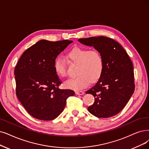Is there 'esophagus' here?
<instances>
[{
	"label": "esophagus",
	"mask_w": 149,
	"mask_h": 149,
	"mask_svg": "<svg viewBox=\"0 0 149 149\" xmlns=\"http://www.w3.org/2000/svg\"><path fill=\"white\" fill-rule=\"evenodd\" d=\"M75 93H76V95H84V92H82V91H76V92H75Z\"/></svg>",
	"instance_id": "1"
}]
</instances>
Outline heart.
<instances>
[{
  "label": "heart",
  "mask_w": 149,
  "mask_h": 149,
  "mask_svg": "<svg viewBox=\"0 0 149 149\" xmlns=\"http://www.w3.org/2000/svg\"><path fill=\"white\" fill-rule=\"evenodd\" d=\"M67 57L71 63L77 65V76L64 82L65 88L74 91L82 90L87 87L91 81L96 82L102 76L103 59L98 51L75 47L67 52ZM54 69L58 76L62 78L66 76V64L61 58L56 61Z\"/></svg>",
  "instance_id": "heart-1"
}]
</instances>
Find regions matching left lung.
Wrapping results in <instances>:
<instances>
[{"instance_id":"left-lung-1","label":"left lung","mask_w":149,"mask_h":149,"mask_svg":"<svg viewBox=\"0 0 149 149\" xmlns=\"http://www.w3.org/2000/svg\"><path fill=\"white\" fill-rule=\"evenodd\" d=\"M81 44L93 47L103 59V70L98 82L86 93L92 94L94 103L88 112L100 118L114 116L123 109L134 91L132 61L123 47L106 37L80 38Z\"/></svg>"}]
</instances>
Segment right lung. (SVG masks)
I'll list each match as a JSON object with an SVG mask.
<instances>
[{
	"mask_svg": "<svg viewBox=\"0 0 149 149\" xmlns=\"http://www.w3.org/2000/svg\"><path fill=\"white\" fill-rule=\"evenodd\" d=\"M71 40L50 41L41 40L23 53L15 70L17 97L32 117L41 120H54L73 96L70 89H60L54 69L57 56Z\"/></svg>",
	"mask_w": 149,
	"mask_h": 149,
	"instance_id": "right-lung-1",
	"label": "right lung"
}]
</instances>
